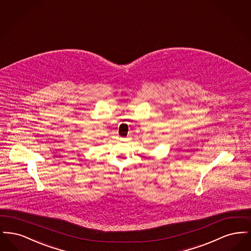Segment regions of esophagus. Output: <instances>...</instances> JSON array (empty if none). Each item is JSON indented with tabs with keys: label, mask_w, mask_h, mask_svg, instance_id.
Returning <instances> with one entry per match:
<instances>
[{
	"label": "esophagus",
	"mask_w": 251,
	"mask_h": 251,
	"mask_svg": "<svg viewBox=\"0 0 251 251\" xmlns=\"http://www.w3.org/2000/svg\"><path fill=\"white\" fill-rule=\"evenodd\" d=\"M120 141H129L130 137H120Z\"/></svg>",
	"instance_id": "34e87169"
}]
</instances>
